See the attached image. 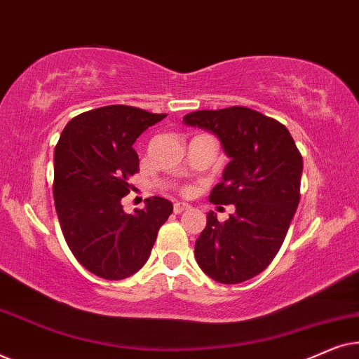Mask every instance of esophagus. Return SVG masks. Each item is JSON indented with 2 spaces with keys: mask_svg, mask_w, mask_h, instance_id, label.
Returning <instances> with one entry per match:
<instances>
[{
  "mask_svg": "<svg viewBox=\"0 0 359 359\" xmlns=\"http://www.w3.org/2000/svg\"><path fill=\"white\" fill-rule=\"evenodd\" d=\"M188 209H191V205L186 204V203H175V205H173L175 214H181V212H184V210H188Z\"/></svg>",
  "mask_w": 359,
  "mask_h": 359,
  "instance_id": "1",
  "label": "esophagus"
}]
</instances>
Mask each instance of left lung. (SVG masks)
Returning <instances> with one entry per match:
<instances>
[{"label": "left lung", "instance_id": "1", "mask_svg": "<svg viewBox=\"0 0 359 359\" xmlns=\"http://www.w3.org/2000/svg\"><path fill=\"white\" fill-rule=\"evenodd\" d=\"M183 122L220 140L230 161L209 199L235 205L225 222L208 212L196 262L214 281L243 283L266 269L286 238L301 199L302 156L281 122L248 107L196 111Z\"/></svg>", "mask_w": 359, "mask_h": 359}]
</instances>
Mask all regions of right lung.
Wrapping results in <instances>:
<instances>
[{
    "instance_id": "add662e5",
    "label": "right lung",
    "mask_w": 359,
    "mask_h": 359,
    "mask_svg": "<svg viewBox=\"0 0 359 359\" xmlns=\"http://www.w3.org/2000/svg\"><path fill=\"white\" fill-rule=\"evenodd\" d=\"M166 114L132 106H104L73 117L53 154V199L63 237L96 276L129 278L149 259L156 233L173 212L168 199L149 198L127 214V178L139 171L134 142Z\"/></svg>"
}]
</instances>
